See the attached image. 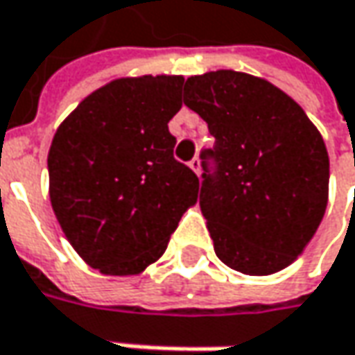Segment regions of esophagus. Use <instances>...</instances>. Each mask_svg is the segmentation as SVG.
Wrapping results in <instances>:
<instances>
[{
	"instance_id": "34e87169",
	"label": "esophagus",
	"mask_w": 355,
	"mask_h": 355,
	"mask_svg": "<svg viewBox=\"0 0 355 355\" xmlns=\"http://www.w3.org/2000/svg\"><path fill=\"white\" fill-rule=\"evenodd\" d=\"M189 165H190V168H192V171L196 173V175H200V159H198V157H194V159L190 161Z\"/></svg>"
}]
</instances>
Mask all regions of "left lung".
I'll return each mask as SVG.
<instances>
[{
  "label": "left lung",
  "mask_w": 355,
  "mask_h": 355,
  "mask_svg": "<svg viewBox=\"0 0 355 355\" xmlns=\"http://www.w3.org/2000/svg\"><path fill=\"white\" fill-rule=\"evenodd\" d=\"M184 105L216 137L200 153V208L218 259L245 275L285 269L326 212L330 161L318 129L277 86L234 70L190 76Z\"/></svg>",
  "instance_id": "left-lung-1"
}]
</instances>
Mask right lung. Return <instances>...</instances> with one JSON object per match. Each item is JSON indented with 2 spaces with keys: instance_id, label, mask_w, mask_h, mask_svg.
<instances>
[{
  "instance_id": "right-lung-1",
  "label": "right lung",
  "mask_w": 355,
  "mask_h": 355,
  "mask_svg": "<svg viewBox=\"0 0 355 355\" xmlns=\"http://www.w3.org/2000/svg\"><path fill=\"white\" fill-rule=\"evenodd\" d=\"M182 76L114 80L84 98L49 151L51 204L78 255L104 275H137L166 250L198 177L175 159L168 121Z\"/></svg>"
}]
</instances>
